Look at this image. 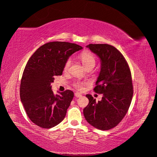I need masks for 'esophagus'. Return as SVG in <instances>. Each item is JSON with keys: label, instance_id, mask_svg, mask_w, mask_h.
<instances>
[{"label": "esophagus", "instance_id": "esophagus-1", "mask_svg": "<svg viewBox=\"0 0 157 157\" xmlns=\"http://www.w3.org/2000/svg\"><path fill=\"white\" fill-rule=\"evenodd\" d=\"M74 96H75L76 98H80V97H81L82 95L81 94H79V93H78V92H76L75 94H74Z\"/></svg>", "mask_w": 157, "mask_h": 157}]
</instances>
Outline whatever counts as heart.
Wrapping results in <instances>:
<instances>
[{
    "label": "heart",
    "mask_w": 157,
    "mask_h": 157,
    "mask_svg": "<svg viewBox=\"0 0 157 157\" xmlns=\"http://www.w3.org/2000/svg\"><path fill=\"white\" fill-rule=\"evenodd\" d=\"M81 61L83 63V65L86 69L90 67H94L96 64V58L94 55L93 54L92 52L89 51H84L81 54ZM71 63V59L69 58V59L66 60L64 65V70L67 71L69 68H70ZM85 85V83L83 82H75L74 83V87H76L77 90H82L83 89V86Z\"/></svg>",
    "instance_id": "heart-1"
}]
</instances>
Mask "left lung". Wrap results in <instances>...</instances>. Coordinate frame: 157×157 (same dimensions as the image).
Listing matches in <instances>:
<instances>
[{
    "label": "left lung",
    "mask_w": 157,
    "mask_h": 157,
    "mask_svg": "<svg viewBox=\"0 0 157 157\" xmlns=\"http://www.w3.org/2000/svg\"><path fill=\"white\" fill-rule=\"evenodd\" d=\"M99 57L101 71L94 91L103 94L96 102L87 94L89 103L83 109L87 122L97 129L108 130L117 126L125 116L133 96L131 71L122 54L108 44H90L86 46Z\"/></svg>",
    "instance_id": "left-lung-1"
}]
</instances>
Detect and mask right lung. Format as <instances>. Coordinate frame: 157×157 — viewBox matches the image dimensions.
<instances>
[{"mask_svg":"<svg viewBox=\"0 0 157 157\" xmlns=\"http://www.w3.org/2000/svg\"><path fill=\"white\" fill-rule=\"evenodd\" d=\"M81 46L68 42H49L40 46L27 61L22 76L20 97L27 116L43 128L62 121L74 97L65 90L55 95L52 90L55 76L62 75L66 60Z\"/></svg>","mask_w":157,"mask_h":157,"instance_id":"1","label":"right lung"}]
</instances>
